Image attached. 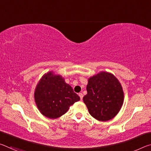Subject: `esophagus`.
Instances as JSON below:
<instances>
[{
  "label": "esophagus",
  "mask_w": 151,
  "mask_h": 151,
  "mask_svg": "<svg viewBox=\"0 0 151 151\" xmlns=\"http://www.w3.org/2000/svg\"><path fill=\"white\" fill-rule=\"evenodd\" d=\"M78 96H80L81 100V101L83 100V93H79V94H78Z\"/></svg>",
  "instance_id": "obj_1"
}]
</instances>
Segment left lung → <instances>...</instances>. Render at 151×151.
I'll list each match as a JSON object with an SVG mask.
<instances>
[{"label":"left lung","instance_id":"8db88e82","mask_svg":"<svg viewBox=\"0 0 151 151\" xmlns=\"http://www.w3.org/2000/svg\"><path fill=\"white\" fill-rule=\"evenodd\" d=\"M87 94L83 101L89 113L99 121L113 119L124 102L121 84L112 74L102 71L88 79Z\"/></svg>","mask_w":151,"mask_h":151}]
</instances>
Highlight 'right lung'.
Instances as JSON below:
<instances>
[{"label": "right lung", "instance_id": "add662e5", "mask_svg": "<svg viewBox=\"0 0 151 151\" xmlns=\"http://www.w3.org/2000/svg\"><path fill=\"white\" fill-rule=\"evenodd\" d=\"M35 101L42 115L57 119L65 114L70 106L80 100L65 78L52 71L45 73L36 86Z\"/></svg>", "mask_w": 151, "mask_h": 151}]
</instances>
